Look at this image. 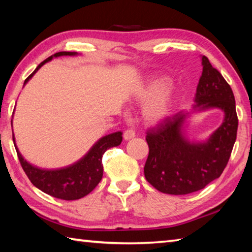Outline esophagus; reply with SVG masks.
<instances>
[{
    "label": "esophagus",
    "mask_w": 252,
    "mask_h": 252,
    "mask_svg": "<svg viewBox=\"0 0 252 252\" xmlns=\"http://www.w3.org/2000/svg\"><path fill=\"white\" fill-rule=\"evenodd\" d=\"M133 137H135V132L133 130H126L123 133V138H125L126 141H129Z\"/></svg>",
    "instance_id": "34e87169"
}]
</instances>
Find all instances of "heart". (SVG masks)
<instances>
[{
	"instance_id": "heart-1",
	"label": "heart",
	"mask_w": 252,
	"mask_h": 252,
	"mask_svg": "<svg viewBox=\"0 0 252 252\" xmlns=\"http://www.w3.org/2000/svg\"><path fill=\"white\" fill-rule=\"evenodd\" d=\"M169 79L154 77L148 79L136 90L134 98L138 103H146L143 107V118L151 125H157L172 114L176 100V90L168 87Z\"/></svg>"
}]
</instances>
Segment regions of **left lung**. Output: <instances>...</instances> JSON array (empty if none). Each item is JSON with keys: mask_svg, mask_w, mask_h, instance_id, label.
Returning <instances> with one entry per match:
<instances>
[{"mask_svg": "<svg viewBox=\"0 0 252 252\" xmlns=\"http://www.w3.org/2000/svg\"><path fill=\"white\" fill-rule=\"evenodd\" d=\"M201 65L192 110L169 117L147 131L149 154L144 174L148 183L164 194H190L220 178L236 141L238 119L233 91L206 56H201ZM215 108L224 114L221 126L205 141L189 140L187 118Z\"/></svg>", "mask_w": 252, "mask_h": 252, "instance_id": "obj_1", "label": "left lung"}]
</instances>
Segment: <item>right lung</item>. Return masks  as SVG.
Returning a JSON list of instances; mask_svg holds the SVG:
<instances>
[{
	"label": "right lung",
	"instance_id": "1",
	"mask_svg": "<svg viewBox=\"0 0 252 252\" xmlns=\"http://www.w3.org/2000/svg\"><path fill=\"white\" fill-rule=\"evenodd\" d=\"M77 55L79 54L76 52H58L50 56L43 63H41L35 68V70L25 80L24 85L28 83L29 80L45 63L51 62L53 58ZM13 141L21 167L36 189L58 199L77 200L90 194L100 182L103 178V163H101L103 155L107 149L120 145L122 142V132L118 131L100 137L81 159L60 169H42L31 164L20 154L16 145L14 133Z\"/></svg>",
	"mask_w": 252,
	"mask_h": 252
}]
</instances>
